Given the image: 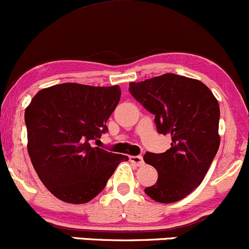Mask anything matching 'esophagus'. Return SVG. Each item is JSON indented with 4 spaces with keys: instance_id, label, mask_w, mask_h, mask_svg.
Here are the masks:
<instances>
[{
    "instance_id": "34e87169",
    "label": "esophagus",
    "mask_w": 249,
    "mask_h": 249,
    "mask_svg": "<svg viewBox=\"0 0 249 249\" xmlns=\"http://www.w3.org/2000/svg\"><path fill=\"white\" fill-rule=\"evenodd\" d=\"M129 159L133 164L136 165V166H142L143 165V159L141 156H130Z\"/></svg>"
}]
</instances>
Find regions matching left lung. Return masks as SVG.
Wrapping results in <instances>:
<instances>
[{
  "instance_id": "8db88e82",
  "label": "left lung",
  "mask_w": 249,
  "mask_h": 249,
  "mask_svg": "<svg viewBox=\"0 0 249 249\" xmlns=\"http://www.w3.org/2000/svg\"><path fill=\"white\" fill-rule=\"evenodd\" d=\"M129 91L154 115L158 132L172 139L164 153L143 156L158 171L146 195L159 203L183 199L202 183L220 147L217 100L202 82L175 73L132 82Z\"/></svg>"
}]
</instances>
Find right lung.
Wrapping results in <instances>:
<instances>
[{"label": "right lung", "mask_w": 249, "mask_h": 249, "mask_svg": "<svg viewBox=\"0 0 249 249\" xmlns=\"http://www.w3.org/2000/svg\"><path fill=\"white\" fill-rule=\"evenodd\" d=\"M121 97L119 85L63 83L42 89L25 111L27 148L40 180L57 198L83 204L97 196L128 157L95 147Z\"/></svg>", "instance_id": "obj_1"}]
</instances>
